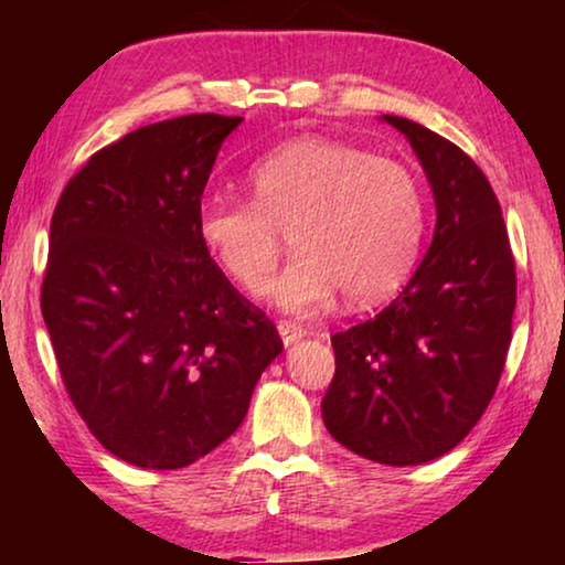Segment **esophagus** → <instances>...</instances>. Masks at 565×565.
Here are the masks:
<instances>
[{"instance_id": "1", "label": "esophagus", "mask_w": 565, "mask_h": 565, "mask_svg": "<svg viewBox=\"0 0 565 565\" xmlns=\"http://www.w3.org/2000/svg\"><path fill=\"white\" fill-rule=\"evenodd\" d=\"M277 331H280L285 344H292V342H298L300 337H306V329L296 321H280L277 323Z\"/></svg>"}]
</instances>
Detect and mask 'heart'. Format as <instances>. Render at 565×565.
<instances>
[{"instance_id":"heart-1","label":"heart","mask_w":565,"mask_h":565,"mask_svg":"<svg viewBox=\"0 0 565 565\" xmlns=\"http://www.w3.org/2000/svg\"><path fill=\"white\" fill-rule=\"evenodd\" d=\"M252 203L203 200L198 236L221 273L259 292L282 257H298L269 285L288 311H313L339 290L350 306L396 292L419 257L427 203L406 164L329 141L298 138L254 161Z\"/></svg>"}]
</instances>
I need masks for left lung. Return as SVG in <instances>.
I'll use <instances>...</instances> for the list:
<instances>
[{
	"label": "left lung",
	"mask_w": 565,
	"mask_h": 565,
	"mask_svg": "<svg viewBox=\"0 0 565 565\" xmlns=\"http://www.w3.org/2000/svg\"><path fill=\"white\" fill-rule=\"evenodd\" d=\"M383 120L427 172L435 238L388 308L331 337L337 370L321 416L347 450L401 468L450 452L489 408L512 342L516 269L481 167L419 122Z\"/></svg>",
	"instance_id": "obj_1"
}]
</instances>
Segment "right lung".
<instances>
[{
	"mask_svg": "<svg viewBox=\"0 0 565 565\" xmlns=\"http://www.w3.org/2000/svg\"><path fill=\"white\" fill-rule=\"evenodd\" d=\"M238 122L198 113L138 128L92 153L53 211L41 311L61 381L97 443L130 466L174 470L215 450L282 352L198 236Z\"/></svg>",
	"mask_w": 565,
	"mask_h": 565,
	"instance_id": "obj_1",
	"label": "right lung"
}]
</instances>
